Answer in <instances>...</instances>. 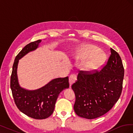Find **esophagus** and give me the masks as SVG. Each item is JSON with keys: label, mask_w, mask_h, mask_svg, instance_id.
Returning <instances> with one entry per match:
<instances>
[{"label": "esophagus", "mask_w": 133, "mask_h": 133, "mask_svg": "<svg viewBox=\"0 0 133 133\" xmlns=\"http://www.w3.org/2000/svg\"><path fill=\"white\" fill-rule=\"evenodd\" d=\"M76 75L75 74H71L70 75L69 78V84L70 86L76 81Z\"/></svg>", "instance_id": "obj_1"}]
</instances>
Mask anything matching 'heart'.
<instances>
[{"label": "heart", "mask_w": 133, "mask_h": 133, "mask_svg": "<svg viewBox=\"0 0 133 133\" xmlns=\"http://www.w3.org/2000/svg\"><path fill=\"white\" fill-rule=\"evenodd\" d=\"M99 51L98 47L91 44H84L79 48L78 58L81 60L89 59L84 65L87 71H91L97 69L105 61V54L99 53Z\"/></svg>", "instance_id": "heart-1"}]
</instances>
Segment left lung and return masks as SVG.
<instances>
[{
	"label": "left lung",
	"mask_w": 133,
	"mask_h": 133,
	"mask_svg": "<svg viewBox=\"0 0 133 133\" xmlns=\"http://www.w3.org/2000/svg\"><path fill=\"white\" fill-rule=\"evenodd\" d=\"M105 66L95 73L80 71L71 86L75 92L74 109L78 116L92 119L109 111L122 93L124 69L119 54L110 48Z\"/></svg>",
	"instance_id": "8db88e82"
}]
</instances>
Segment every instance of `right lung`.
<instances>
[{
  "label": "right lung",
  "instance_id": "1",
  "mask_svg": "<svg viewBox=\"0 0 133 133\" xmlns=\"http://www.w3.org/2000/svg\"><path fill=\"white\" fill-rule=\"evenodd\" d=\"M42 40L31 42L15 57L10 77V88L15 103L23 113L35 119H44L54 111L59 93L69 87L68 76L52 80L45 86L34 90H28L19 85L17 76L19 60L38 47Z\"/></svg>",
  "mask_w": 133,
  "mask_h": 133
}]
</instances>
